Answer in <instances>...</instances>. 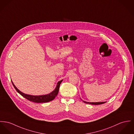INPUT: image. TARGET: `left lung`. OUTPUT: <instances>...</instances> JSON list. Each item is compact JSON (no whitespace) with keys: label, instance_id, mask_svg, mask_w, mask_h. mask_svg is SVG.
Masks as SVG:
<instances>
[{"label":"left lung","instance_id":"obj_1","mask_svg":"<svg viewBox=\"0 0 134 134\" xmlns=\"http://www.w3.org/2000/svg\"><path fill=\"white\" fill-rule=\"evenodd\" d=\"M83 102L86 103H89L91 104H94V105H98V104H103L105 103V102H95V103H93V102H85L83 100Z\"/></svg>","mask_w":134,"mask_h":134}]
</instances>
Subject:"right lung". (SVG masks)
<instances>
[{"mask_svg":"<svg viewBox=\"0 0 134 134\" xmlns=\"http://www.w3.org/2000/svg\"><path fill=\"white\" fill-rule=\"evenodd\" d=\"M63 81V80H61L60 81L58 82L57 83V86L54 90L52 91V92L46 94V95H29L25 94L24 93L22 92L19 89L17 88V87L15 86L14 83L12 81V84L16 89V90L21 95H22L23 97L24 98H26L27 99L29 100L30 101L34 102V103H47L52 101L54 99L55 96L58 95L59 88H60V86L61 83Z\"/></svg>","mask_w":134,"mask_h":134,"instance_id":"add662e5","label":"right lung"}]
</instances>
